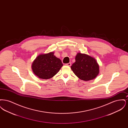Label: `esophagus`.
<instances>
[{"label": "esophagus", "instance_id": "obj_1", "mask_svg": "<svg viewBox=\"0 0 128 128\" xmlns=\"http://www.w3.org/2000/svg\"><path fill=\"white\" fill-rule=\"evenodd\" d=\"M71 65H72V64H71V63H70H70H67V64H66V65L68 66H71Z\"/></svg>", "mask_w": 128, "mask_h": 128}]
</instances>
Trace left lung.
I'll return each instance as SVG.
<instances>
[{"label": "left lung", "instance_id": "left-lung-1", "mask_svg": "<svg viewBox=\"0 0 128 128\" xmlns=\"http://www.w3.org/2000/svg\"><path fill=\"white\" fill-rule=\"evenodd\" d=\"M71 69L79 79L85 81L94 79L99 72V65L95 58L80 53L76 56Z\"/></svg>", "mask_w": 128, "mask_h": 128}]
</instances>
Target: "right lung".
Instances as JSON below:
<instances>
[{
	"label": "right lung",
	"mask_w": 128,
	"mask_h": 128,
	"mask_svg": "<svg viewBox=\"0 0 128 128\" xmlns=\"http://www.w3.org/2000/svg\"><path fill=\"white\" fill-rule=\"evenodd\" d=\"M53 52L38 56L32 64V70L37 76L49 79L58 73L63 65L61 60L54 55Z\"/></svg>",
	"instance_id": "right-lung-1"
}]
</instances>
